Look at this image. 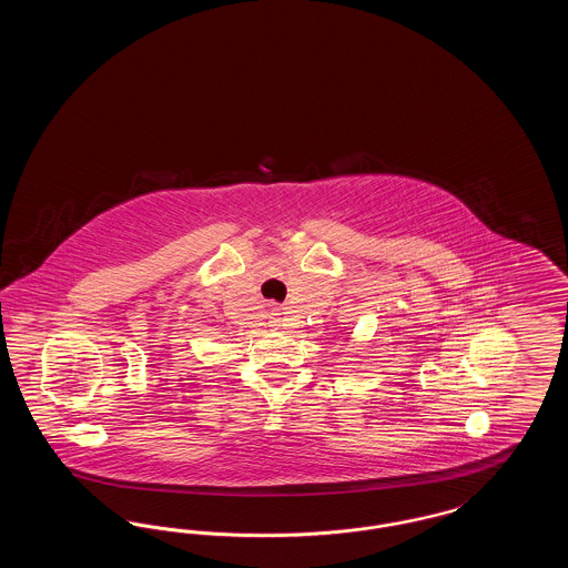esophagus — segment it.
I'll return each mask as SVG.
<instances>
[{"instance_id": "obj_1", "label": "esophagus", "mask_w": 568, "mask_h": 568, "mask_svg": "<svg viewBox=\"0 0 568 568\" xmlns=\"http://www.w3.org/2000/svg\"><path fill=\"white\" fill-rule=\"evenodd\" d=\"M272 324H274V325L278 324V320H274V322H272Z\"/></svg>"}]
</instances>
